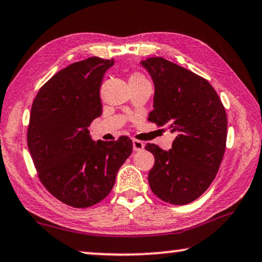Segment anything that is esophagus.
Listing matches in <instances>:
<instances>
[{
  "mask_svg": "<svg viewBox=\"0 0 262 262\" xmlns=\"http://www.w3.org/2000/svg\"><path fill=\"white\" fill-rule=\"evenodd\" d=\"M132 144H134L135 151H142L144 149V143L140 142V140H138V139L132 140Z\"/></svg>",
  "mask_w": 262,
  "mask_h": 262,
  "instance_id": "34e87169",
  "label": "esophagus"
}]
</instances>
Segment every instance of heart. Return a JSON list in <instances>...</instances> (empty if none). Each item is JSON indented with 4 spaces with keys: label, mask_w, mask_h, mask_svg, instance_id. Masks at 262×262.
<instances>
[{
    "label": "heart",
    "mask_w": 262,
    "mask_h": 262,
    "mask_svg": "<svg viewBox=\"0 0 262 262\" xmlns=\"http://www.w3.org/2000/svg\"><path fill=\"white\" fill-rule=\"evenodd\" d=\"M128 81H130V84H137V82H147L149 80L144 74L139 73V72H134L128 78Z\"/></svg>",
    "instance_id": "heart-1"
}]
</instances>
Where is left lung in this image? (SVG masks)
Wrapping results in <instances>:
<instances>
[{
	"label": "left lung",
	"mask_w": 262,
	"mask_h": 262,
	"mask_svg": "<svg viewBox=\"0 0 262 262\" xmlns=\"http://www.w3.org/2000/svg\"><path fill=\"white\" fill-rule=\"evenodd\" d=\"M155 84L154 110L147 120L177 134L170 151L155 144L151 190L165 202L183 206L209 188L227 142V115L214 87L194 72L163 58L142 61Z\"/></svg>",
	"instance_id": "left-lung-1"
}]
</instances>
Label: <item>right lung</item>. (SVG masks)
I'll return each instance as SVG.
<instances>
[{
  "label": "right lung",
  "mask_w": 262,
  "mask_h": 262,
  "mask_svg": "<svg viewBox=\"0 0 262 262\" xmlns=\"http://www.w3.org/2000/svg\"><path fill=\"white\" fill-rule=\"evenodd\" d=\"M113 60L91 56L59 71L33 101L27 144L43 187L62 203L87 208L112 190L117 172L132 152L122 136L94 143L87 127L101 115L100 86Z\"/></svg>",
  "instance_id": "1"
}]
</instances>
